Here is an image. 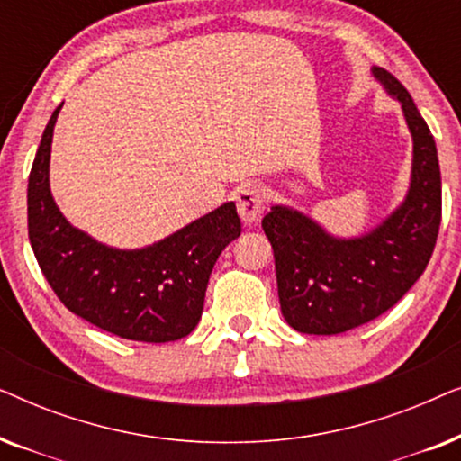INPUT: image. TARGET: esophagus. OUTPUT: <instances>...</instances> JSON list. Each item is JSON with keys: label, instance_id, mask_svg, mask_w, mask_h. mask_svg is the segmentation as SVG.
I'll list each match as a JSON object with an SVG mask.
<instances>
[{"label": "esophagus", "instance_id": "1", "mask_svg": "<svg viewBox=\"0 0 461 461\" xmlns=\"http://www.w3.org/2000/svg\"><path fill=\"white\" fill-rule=\"evenodd\" d=\"M264 210V194L256 185H245L237 193V212L245 224H254L260 220Z\"/></svg>", "mask_w": 461, "mask_h": 461}]
</instances>
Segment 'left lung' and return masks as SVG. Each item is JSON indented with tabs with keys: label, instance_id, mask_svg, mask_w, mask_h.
<instances>
[{
	"label": "left lung",
	"instance_id": "8db88e82",
	"mask_svg": "<svg viewBox=\"0 0 461 461\" xmlns=\"http://www.w3.org/2000/svg\"><path fill=\"white\" fill-rule=\"evenodd\" d=\"M401 103L413 138L407 197L374 230L339 239L298 210L275 205L262 220L275 254L281 312L300 333L333 336L393 308L424 273L440 226L437 144L394 75L371 68Z\"/></svg>",
	"mask_w": 461,
	"mask_h": 461
}]
</instances>
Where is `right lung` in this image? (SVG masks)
<instances>
[{
    "label": "right lung",
    "instance_id": "obj_1",
    "mask_svg": "<svg viewBox=\"0 0 461 461\" xmlns=\"http://www.w3.org/2000/svg\"><path fill=\"white\" fill-rule=\"evenodd\" d=\"M43 130L29 174V241L50 287L68 311L136 342H174L197 327L218 256L241 235L232 201L142 249L98 243L62 216L50 193L56 117Z\"/></svg>",
    "mask_w": 461,
    "mask_h": 461
}]
</instances>
